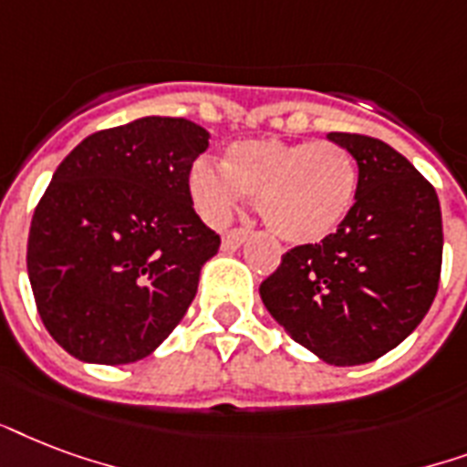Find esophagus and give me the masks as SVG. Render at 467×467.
<instances>
[{
  "label": "esophagus",
  "mask_w": 467,
  "mask_h": 467,
  "mask_svg": "<svg viewBox=\"0 0 467 467\" xmlns=\"http://www.w3.org/2000/svg\"><path fill=\"white\" fill-rule=\"evenodd\" d=\"M245 238H248V229H231L223 234V248L226 251H236L238 245L244 244Z\"/></svg>",
  "instance_id": "obj_1"
}]
</instances>
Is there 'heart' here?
Returning <instances> with one entry per match:
<instances>
[{
    "instance_id": "obj_1",
    "label": "heart",
    "mask_w": 467,
    "mask_h": 467,
    "mask_svg": "<svg viewBox=\"0 0 467 467\" xmlns=\"http://www.w3.org/2000/svg\"><path fill=\"white\" fill-rule=\"evenodd\" d=\"M190 187L209 222H226L248 194L277 236L290 244H314L348 216L358 172L348 150L328 140L258 139L234 143L226 165L202 158L192 168Z\"/></svg>"
}]
</instances>
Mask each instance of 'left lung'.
<instances>
[{
  "label": "left lung",
  "mask_w": 467,
  "mask_h": 467,
  "mask_svg": "<svg viewBox=\"0 0 467 467\" xmlns=\"http://www.w3.org/2000/svg\"><path fill=\"white\" fill-rule=\"evenodd\" d=\"M328 140L356 161V204L319 244L285 253L260 297L299 346L331 365H360L400 346L429 312L443 226L433 184L395 148L360 133Z\"/></svg>",
  "instance_id": "1"
}]
</instances>
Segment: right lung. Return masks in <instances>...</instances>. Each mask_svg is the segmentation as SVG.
Instances as JSON below:
<instances>
[{
  "mask_svg": "<svg viewBox=\"0 0 467 467\" xmlns=\"http://www.w3.org/2000/svg\"><path fill=\"white\" fill-rule=\"evenodd\" d=\"M194 121L143 117L75 146L31 219L26 267L43 327L70 356H150L192 305L222 238L192 207Z\"/></svg>",
  "mask_w": 467,
  "mask_h": 467,
  "instance_id": "1",
  "label": "right lung"
}]
</instances>
